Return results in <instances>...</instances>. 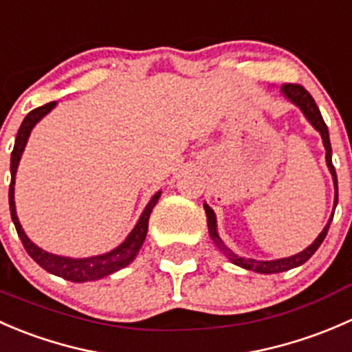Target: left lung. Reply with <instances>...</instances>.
<instances>
[{"label":"left lung","mask_w":352,"mask_h":352,"mask_svg":"<svg viewBox=\"0 0 352 352\" xmlns=\"http://www.w3.org/2000/svg\"><path fill=\"white\" fill-rule=\"evenodd\" d=\"M280 94H283V96L286 97V99L289 100V102H293L296 107H299V111H301V113L305 114V118H306V120H308V123L311 124V126L315 128L316 131H318L320 137H322L323 147H325L327 168H329L330 175H332L333 188H336V198H333V210H332V214H330L329 222H327L325 228L322 229V232H320V234L316 236L315 241H313L311 245L308 246V248L302 250V252L296 253V255L286 256V258H277V260L246 258V256L238 255V253L232 252L231 248H228V246L224 245V241H222V239H221V236H219L217 217H215V212L212 210V208L208 207L207 204H204L205 214H207L208 234H210L212 241H214V245L217 246L219 252H221L222 255H224L226 258L229 260V262L234 263V265L241 267V269H246V270H252V272H256V274H279V272H286V270H291V269H294V267H299V265H302V263H305V262H308V260L311 258L313 253H315L316 250H318V246L322 245L323 239H325L327 232H329V228H330V222H332V219H333V212H336V207H337V175H336V168H333V164H332V147H330L329 128H327L325 121H323L322 114H320L318 106H316V104H315L313 97L309 96L308 90L302 89L301 85H294V83H286V85L280 87Z\"/></svg>","instance_id":"1"}]
</instances>
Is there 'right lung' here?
<instances>
[{
    "instance_id": "right-lung-1",
    "label": "right lung",
    "mask_w": 352,
    "mask_h": 352,
    "mask_svg": "<svg viewBox=\"0 0 352 352\" xmlns=\"http://www.w3.org/2000/svg\"><path fill=\"white\" fill-rule=\"evenodd\" d=\"M58 102H50L44 104V106L37 107V109L30 111L25 116V120L22 121L19 128V133L15 138V147H13L12 159H10V173H12V183H10V191H8V200H10V214H12V221L15 224L16 232H19V238L22 239L23 248L29 253L30 258L37 263V265L43 267L44 270H47L53 276L63 277L66 280H72V283H89V280H99L102 277L111 276V274L118 272V270L124 269L126 265H130L135 260L137 253L140 252L142 245L145 241V236H147L148 229V217H151L152 208L155 207V204L161 198L162 191H157L154 197L148 200V204L145 205L144 212H142L140 219L137 221L135 228L131 229L130 234L124 238V241L121 245H118L116 248L111 250V252L102 253V255H94V256H85V258H73V256H61L54 255V253L46 252V250L39 248L34 241H30L29 236L23 231L22 224L19 221V215H16V207H15V176L16 169H19L20 159H22L23 151H25L27 140L30 137V131L34 130L37 123L43 120L46 114H50L51 111L56 107Z\"/></svg>"
}]
</instances>
